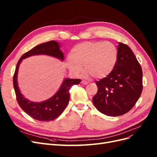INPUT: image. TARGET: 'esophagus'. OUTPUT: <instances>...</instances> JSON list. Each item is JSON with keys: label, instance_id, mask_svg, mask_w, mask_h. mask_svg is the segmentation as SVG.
I'll return each instance as SVG.
<instances>
[{"label": "esophagus", "instance_id": "esophagus-1", "mask_svg": "<svg viewBox=\"0 0 157 157\" xmlns=\"http://www.w3.org/2000/svg\"><path fill=\"white\" fill-rule=\"evenodd\" d=\"M81 82H82V84H87L88 83L87 81H86V80H82Z\"/></svg>", "mask_w": 157, "mask_h": 157}]
</instances>
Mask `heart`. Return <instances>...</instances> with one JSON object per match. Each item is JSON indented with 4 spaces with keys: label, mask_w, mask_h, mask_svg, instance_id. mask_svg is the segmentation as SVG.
I'll return each mask as SVG.
<instances>
[{
    "label": "heart",
    "mask_w": 157,
    "mask_h": 157,
    "mask_svg": "<svg viewBox=\"0 0 157 157\" xmlns=\"http://www.w3.org/2000/svg\"><path fill=\"white\" fill-rule=\"evenodd\" d=\"M118 59V50L109 42H85L76 45L71 50L68 67L75 74L82 71L86 77L102 78L110 74Z\"/></svg>",
    "instance_id": "obj_1"
}]
</instances>
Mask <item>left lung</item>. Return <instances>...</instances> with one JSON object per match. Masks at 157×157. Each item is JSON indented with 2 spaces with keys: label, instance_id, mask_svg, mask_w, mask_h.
Listing matches in <instances>:
<instances>
[{
  "label": "left lung",
  "instance_id": "left-lung-1",
  "mask_svg": "<svg viewBox=\"0 0 157 157\" xmlns=\"http://www.w3.org/2000/svg\"><path fill=\"white\" fill-rule=\"evenodd\" d=\"M115 68L106 77L96 82L98 92L92 101L98 110L108 116L126 114L138 100L143 89V72L128 45L119 42Z\"/></svg>",
  "mask_w": 157,
  "mask_h": 157
}]
</instances>
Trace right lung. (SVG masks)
Segmentation results:
<instances>
[{"mask_svg": "<svg viewBox=\"0 0 157 157\" xmlns=\"http://www.w3.org/2000/svg\"><path fill=\"white\" fill-rule=\"evenodd\" d=\"M39 54L51 56L61 60L64 59L63 53L60 50L59 44L57 42L51 40L37 45L35 48L27 52L19 59L13 77V84L17 101L20 107L23 109V111H24L28 115H29L35 120L49 122L56 119L63 113L69 101L70 88L73 85L78 84L81 82V80L65 79L59 91H58L53 97L45 101L34 103L27 100L22 96L17 86V74L19 65L23 59L33 55Z\"/></svg>", "mask_w": 157, "mask_h": 157, "instance_id": "right-lung-1", "label": "right lung"}]
</instances>
